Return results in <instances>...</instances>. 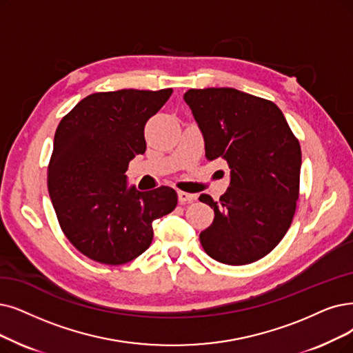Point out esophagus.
<instances>
[{"label":"esophagus","mask_w":353,"mask_h":353,"mask_svg":"<svg viewBox=\"0 0 353 353\" xmlns=\"http://www.w3.org/2000/svg\"><path fill=\"white\" fill-rule=\"evenodd\" d=\"M196 199L195 194H190L185 191H178V200L181 204H185V203H191Z\"/></svg>","instance_id":"esophagus-1"}]
</instances>
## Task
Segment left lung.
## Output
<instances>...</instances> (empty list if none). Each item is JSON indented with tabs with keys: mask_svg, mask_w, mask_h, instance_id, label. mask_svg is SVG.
<instances>
[{
	"mask_svg": "<svg viewBox=\"0 0 353 353\" xmlns=\"http://www.w3.org/2000/svg\"><path fill=\"white\" fill-rule=\"evenodd\" d=\"M184 100L203 132L205 158L230 168V185L200 233L210 258L246 265L266 256L288 232L300 195L301 148L272 101L234 88L188 90Z\"/></svg>",
	"mask_w": 353,
	"mask_h": 353,
	"instance_id": "1",
	"label": "left lung"
}]
</instances>
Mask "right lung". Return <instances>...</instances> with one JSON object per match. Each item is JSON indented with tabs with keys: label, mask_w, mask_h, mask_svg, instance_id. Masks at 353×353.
<instances>
[{
	"label": "right lung",
	"mask_w": 353,
	"mask_h": 353,
	"mask_svg": "<svg viewBox=\"0 0 353 353\" xmlns=\"http://www.w3.org/2000/svg\"><path fill=\"white\" fill-rule=\"evenodd\" d=\"M159 91L95 92L61 120L48 168V188L68 241L82 255L123 265L150 246L152 223L169 214L176 191L128 187L125 171L146 150L145 125L171 97Z\"/></svg>",
	"instance_id": "right-lung-1"
}]
</instances>
